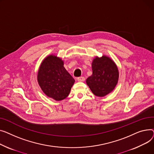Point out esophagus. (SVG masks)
Returning a JSON list of instances; mask_svg holds the SVG:
<instances>
[{"label": "esophagus", "instance_id": "34e87169", "mask_svg": "<svg viewBox=\"0 0 154 154\" xmlns=\"http://www.w3.org/2000/svg\"><path fill=\"white\" fill-rule=\"evenodd\" d=\"M77 79L78 81H79V82H82V81H85V78L83 76H80V77H78Z\"/></svg>", "mask_w": 154, "mask_h": 154}]
</instances>
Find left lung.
<instances>
[{
  "label": "left lung",
  "instance_id": "left-lung-1",
  "mask_svg": "<svg viewBox=\"0 0 154 154\" xmlns=\"http://www.w3.org/2000/svg\"><path fill=\"white\" fill-rule=\"evenodd\" d=\"M93 74L86 84L96 96L103 97L112 92L117 84L119 71L116 63L108 57H96L92 62Z\"/></svg>",
  "mask_w": 154,
  "mask_h": 154
}]
</instances>
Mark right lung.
<instances>
[{
	"mask_svg": "<svg viewBox=\"0 0 154 154\" xmlns=\"http://www.w3.org/2000/svg\"><path fill=\"white\" fill-rule=\"evenodd\" d=\"M63 65L61 58L51 55L43 60L38 71V83L43 92L56 101L69 95L75 81Z\"/></svg>",
	"mask_w": 154,
	"mask_h": 154,
	"instance_id": "obj_1",
	"label": "right lung"
}]
</instances>
